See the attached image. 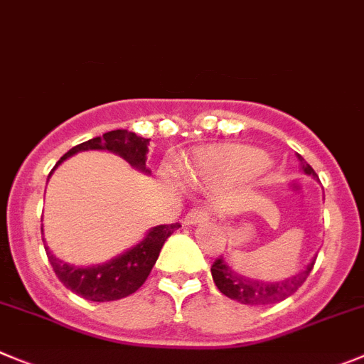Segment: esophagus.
Wrapping results in <instances>:
<instances>
[{"mask_svg":"<svg viewBox=\"0 0 364 364\" xmlns=\"http://www.w3.org/2000/svg\"><path fill=\"white\" fill-rule=\"evenodd\" d=\"M208 219V212L203 208H192L185 215V224H198Z\"/></svg>","mask_w":364,"mask_h":364,"instance_id":"1","label":"esophagus"}]
</instances>
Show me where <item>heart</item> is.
Returning a JSON list of instances; mask_svg holds the SVG:
<instances>
[{"label":"heart","mask_w":364,"mask_h":364,"mask_svg":"<svg viewBox=\"0 0 364 364\" xmlns=\"http://www.w3.org/2000/svg\"><path fill=\"white\" fill-rule=\"evenodd\" d=\"M267 158L262 152L239 145L210 147L199 154L198 163L190 172L192 181L233 185L257 178L267 168Z\"/></svg>","instance_id":"obj_1"}]
</instances>
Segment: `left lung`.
Masks as SVG:
<instances>
[{
	"label": "left lung",
	"mask_w": 364,
	"mask_h": 364,
	"mask_svg": "<svg viewBox=\"0 0 364 364\" xmlns=\"http://www.w3.org/2000/svg\"><path fill=\"white\" fill-rule=\"evenodd\" d=\"M301 165V171L309 176H314L316 172L301 156H298ZM312 267H314V260L300 271L294 277L287 278L284 282H262V280H253L239 274L228 266V262L219 257L215 262L212 264V278L215 282L217 289L223 294H226L232 300L240 301L246 305H267V304H278V301L285 300L287 296L296 293L300 289L307 277L311 274Z\"/></svg>",
	"instance_id": "1"
}]
</instances>
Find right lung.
<instances>
[{
  "label": "right lung",
  "instance_id": "add662e5",
  "mask_svg": "<svg viewBox=\"0 0 364 364\" xmlns=\"http://www.w3.org/2000/svg\"><path fill=\"white\" fill-rule=\"evenodd\" d=\"M147 145V138H141V136L134 134V132L124 131V129H117V131L105 132L102 138L97 136L93 140L75 145L73 149H70L57 161V165H60L64 159L73 156L75 152L111 151L114 154L122 156L124 159H127L136 168L149 172L145 168ZM55 166H53V171H55ZM179 226H181L179 223L156 226V228H152L145 235V239L140 244H136L132 250L125 251L124 255L113 259L111 262L102 264V266L75 267L53 257L48 246H44V251H46V257L50 260V266L53 267V273L57 274V278L66 285L68 289L90 301H113L129 296V294L140 289L149 274H151L165 240Z\"/></svg>",
  "mask_w": 364,
  "mask_h": 364
}]
</instances>
